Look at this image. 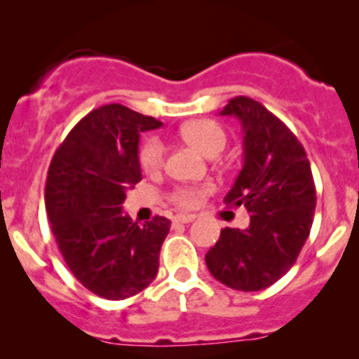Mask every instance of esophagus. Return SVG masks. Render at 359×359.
Instances as JSON below:
<instances>
[{
  "mask_svg": "<svg viewBox=\"0 0 359 359\" xmlns=\"http://www.w3.org/2000/svg\"><path fill=\"white\" fill-rule=\"evenodd\" d=\"M196 216L194 215H177L175 218H173V222L175 223H191L194 222Z\"/></svg>",
  "mask_w": 359,
  "mask_h": 359,
  "instance_id": "1",
  "label": "esophagus"
}]
</instances>
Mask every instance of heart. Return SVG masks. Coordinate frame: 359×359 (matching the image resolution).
<instances>
[{"label":"heart","instance_id":"1","mask_svg":"<svg viewBox=\"0 0 359 359\" xmlns=\"http://www.w3.org/2000/svg\"><path fill=\"white\" fill-rule=\"evenodd\" d=\"M179 136L196 148L201 155L212 158L219 155L226 147V133L218 122L210 119H196L189 121L180 126ZM165 160V147L158 137H149L140 149V165L147 173H156L161 170ZM210 192V187H194L182 186L177 187L172 192V201L179 208L189 210L199 204L201 198Z\"/></svg>","mask_w":359,"mask_h":359}]
</instances>
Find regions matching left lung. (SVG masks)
I'll return each instance as SVG.
<instances>
[{"label": "left lung", "mask_w": 359, "mask_h": 359, "mask_svg": "<svg viewBox=\"0 0 359 359\" xmlns=\"http://www.w3.org/2000/svg\"><path fill=\"white\" fill-rule=\"evenodd\" d=\"M219 116L242 124L243 167L224 203L245 206L250 224L223 228L204 259L228 288L259 291L288 273L309 238L317 204L312 168L288 126L254 98H231Z\"/></svg>", "instance_id": "left-lung-1"}]
</instances>
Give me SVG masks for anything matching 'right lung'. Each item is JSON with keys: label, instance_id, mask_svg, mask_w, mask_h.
I'll return each instance as SVG.
<instances>
[{"label": "right lung", "instance_id": "add662e5", "mask_svg": "<svg viewBox=\"0 0 359 359\" xmlns=\"http://www.w3.org/2000/svg\"><path fill=\"white\" fill-rule=\"evenodd\" d=\"M155 117L121 104L102 105L78 122L50 161L46 210L74 278L107 300H124L156 278L170 219L137 224L124 215L126 191L141 180L140 135Z\"/></svg>", "mask_w": 359, "mask_h": 359}]
</instances>
